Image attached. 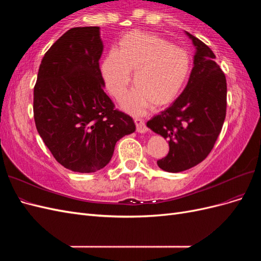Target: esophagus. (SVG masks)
Wrapping results in <instances>:
<instances>
[{"label": "esophagus", "instance_id": "34e87169", "mask_svg": "<svg viewBox=\"0 0 261 261\" xmlns=\"http://www.w3.org/2000/svg\"><path fill=\"white\" fill-rule=\"evenodd\" d=\"M134 122H135L136 129L138 133H146L147 132V126H146V123L144 122L143 118L135 117L134 118Z\"/></svg>", "mask_w": 261, "mask_h": 261}]
</instances>
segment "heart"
Returning a JSON list of instances; mask_svg holds the SVG:
<instances>
[{"label": "heart", "instance_id": "heart-1", "mask_svg": "<svg viewBox=\"0 0 261 261\" xmlns=\"http://www.w3.org/2000/svg\"><path fill=\"white\" fill-rule=\"evenodd\" d=\"M193 61L186 50L158 35L130 31L116 51L109 52L102 63V75L109 92L120 100L134 73L136 89L125 97L122 107L139 114L147 107L162 109L173 103L187 85Z\"/></svg>", "mask_w": 261, "mask_h": 261}]
</instances>
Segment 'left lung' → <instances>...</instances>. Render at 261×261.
<instances>
[{"label":"left lung","instance_id":"obj_1","mask_svg":"<svg viewBox=\"0 0 261 261\" xmlns=\"http://www.w3.org/2000/svg\"><path fill=\"white\" fill-rule=\"evenodd\" d=\"M187 35L197 50L187 86L171 107L147 122L150 129L169 139V153L156 163L172 173L206 159L226 115V80L216 55L198 38Z\"/></svg>","mask_w":261,"mask_h":261}]
</instances>
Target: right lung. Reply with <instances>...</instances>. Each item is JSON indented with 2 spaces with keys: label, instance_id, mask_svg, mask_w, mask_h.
Instances as JSON below:
<instances>
[{
  "label": "right lung",
  "instance_id": "1",
  "mask_svg": "<svg viewBox=\"0 0 261 261\" xmlns=\"http://www.w3.org/2000/svg\"><path fill=\"white\" fill-rule=\"evenodd\" d=\"M102 51L99 27L67 30L44 54L34 88L39 135L55 160L74 172L105 168L116 141L136 129L103 90Z\"/></svg>",
  "mask_w": 261,
  "mask_h": 261
}]
</instances>
